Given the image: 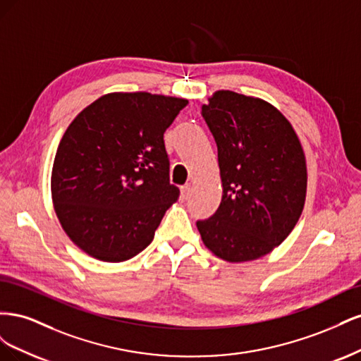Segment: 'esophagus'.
Returning a JSON list of instances; mask_svg holds the SVG:
<instances>
[{"label":"esophagus","mask_w":361,"mask_h":361,"mask_svg":"<svg viewBox=\"0 0 361 361\" xmlns=\"http://www.w3.org/2000/svg\"><path fill=\"white\" fill-rule=\"evenodd\" d=\"M180 194H182V199H188L191 195V183H185L180 188Z\"/></svg>","instance_id":"34e87169"}]
</instances>
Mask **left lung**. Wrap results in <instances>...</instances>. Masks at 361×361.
<instances>
[{
  "label": "left lung",
  "mask_w": 361,
  "mask_h": 361,
  "mask_svg": "<svg viewBox=\"0 0 361 361\" xmlns=\"http://www.w3.org/2000/svg\"><path fill=\"white\" fill-rule=\"evenodd\" d=\"M218 149L223 197L199 220L204 245L227 262L268 255L297 224L307 167L289 120L259 97L218 90L202 106Z\"/></svg>",
  "instance_id": "left-lung-1"
}]
</instances>
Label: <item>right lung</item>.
I'll return each mask as SVG.
<instances>
[{"label": "right lung", "instance_id": "obj_1", "mask_svg": "<svg viewBox=\"0 0 361 361\" xmlns=\"http://www.w3.org/2000/svg\"><path fill=\"white\" fill-rule=\"evenodd\" d=\"M188 101L110 93L73 118L51 174L54 209L72 243L104 262L143 251L178 200L164 133Z\"/></svg>", "mask_w": 361, "mask_h": 361}]
</instances>
